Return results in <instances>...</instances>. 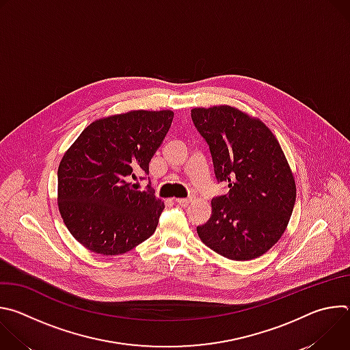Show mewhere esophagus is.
<instances>
[{"mask_svg": "<svg viewBox=\"0 0 350 350\" xmlns=\"http://www.w3.org/2000/svg\"><path fill=\"white\" fill-rule=\"evenodd\" d=\"M176 202H177L180 206H188V205L192 202V198H177Z\"/></svg>", "mask_w": 350, "mask_h": 350, "instance_id": "esophagus-1", "label": "esophagus"}]
</instances>
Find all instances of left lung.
<instances>
[{
	"label": "left lung",
	"instance_id": "obj_1",
	"mask_svg": "<svg viewBox=\"0 0 350 350\" xmlns=\"http://www.w3.org/2000/svg\"><path fill=\"white\" fill-rule=\"evenodd\" d=\"M191 118L209 145L217 181L230 188L212 199V216L196 232L230 260L259 258L284 234L296 199L282 149L262 120L234 107L193 108Z\"/></svg>",
	"mask_w": 350,
	"mask_h": 350
}]
</instances>
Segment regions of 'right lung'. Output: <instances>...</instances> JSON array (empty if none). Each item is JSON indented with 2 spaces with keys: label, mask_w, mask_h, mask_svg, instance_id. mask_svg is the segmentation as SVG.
I'll return each mask as SVG.
<instances>
[{
  "label": "right lung",
  "mask_w": 350,
  "mask_h": 350,
  "mask_svg": "<svg viewBox=\"0 0 350 350\" xmlns=\"http://www.w3.org/2000/svg\"><path fill=\"white\" fill-rule=\"evenodd\" d=\"M173 116L172 111H130L98 119L65 152L58 167V208L88 251L122 255L155 232L165 204L130 181L149 173Z\"/></svg>",
  "instance_id": "right-lung-1"
}]
</instances>
